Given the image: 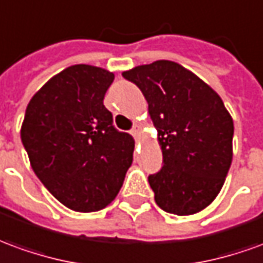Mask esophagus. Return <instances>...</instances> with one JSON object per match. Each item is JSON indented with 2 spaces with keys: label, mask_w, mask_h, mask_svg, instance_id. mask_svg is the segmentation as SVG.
I'll return each instance as SVG.
<instances>
[{
  "label": "esophagus",
  "mask_w": 263,
  "mask_h": 263,
  "mask_svg": "<svg viewBox=\"0 0 263 263\" xmlns=\"http://www.w3.org/2000/svg\"><path fill=\"white\" fill-rule=\"evenodd\" d=\"M141 132H142V126L139 125V124H135V125L132 126V129H131V134L134 135L135 138H138L139 135H141Z\"/></svg>",
  "instance_id": "obj_1"
}]
</instances>
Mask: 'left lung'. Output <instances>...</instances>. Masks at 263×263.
<instances>
[{"label": "left lung", "instance_id": "1", "mask_svg": "<svg viewBox=\"0 0 263 263\" xmlns=\"http://www.w3.org/2000/svg\"><path fill=\"white\" fill-rule=\"evenodd\" d=\"M148 102L163 165L148 176L155 202L170 214L205 209L222 189L232 162L234 121L221 97L176 62L155 61L122 72Z\"/></svg>", "mask_w": 263, "mask_h": 263}]
</instances>
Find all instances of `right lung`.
<instances>
[{"instance_id": "1", "label": "right lung", "mask_w": 263, "mask_h": 263, "mask_svg": "<svg viewBox=\"0 0 263 263\" xmlns=\"http://www.w3.org/2000/svg\"><path fill=\"white\" fill-rule=\"evenodd\" d=\"M114 74L78 64L65 68L31 98L21 141L49 192L77 212L115 199L132 163L134 138L112 125L104 105Z\"/></svg>"}]
</instances>
